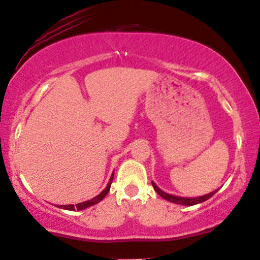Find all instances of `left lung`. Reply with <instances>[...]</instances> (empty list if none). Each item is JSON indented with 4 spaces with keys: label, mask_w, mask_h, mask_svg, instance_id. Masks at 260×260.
<instances>
[{
    "label": "left lung",
    "mask_w": 260,
    "mask_h": 260,
    "mask_svg": "<svg viewBox=\"0 0 260 260\" xmlns=\"http://www.w3.org/2000/svg\"><path fill=\"white\" fill-rule=\"evenodd\" d=\"M151 184H152V186H154L155 191L157 192L162 199L167 200V201H170V202L177 203V205H183V206H193V205H198V203H202V202L207 201L208 199H211L212 196H213L214 193L218 191V189L217 190H213V191L207 193V195L199 196V198H180V196L171 195V193H167V192L162 191V190L157 185H156L154 181H151Z\"/></svg>",
    "instance_id": "obj_1"
}]
</instances>
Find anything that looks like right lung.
<instances>
[{"label":"right lung","mask_w":260,"mask_h":260,"mask_svg":"<svg viewBox=\"0 0 260 260\" xmlns=\"http://www.w3.org/2000/svg\"><path fill=\"white\" fill-rule=\"evenodd\" d=\"M112 179H114V173L111 174L110 177V180H109L108 185H106V187L104 190H103L102 192L99 193V195H96L95 198H93L92 200H88V201H84V202H81V203H77V205H57V207L59 208H62V209H67V211H82V209H86L90 207V206L93 205H96V203L102 201L103 199L105 198L106 195H108L109 190H110V186H111V183H112Z\"/></svg>","instance_id":"add662e5"}]
</instances>
